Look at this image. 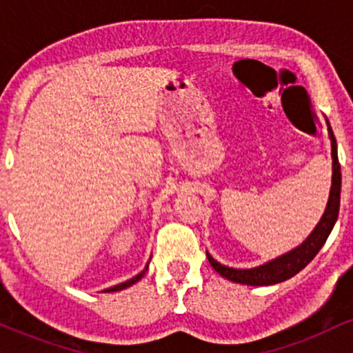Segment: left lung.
I'll return each mask as SVG.
<instances>
[{"instance_id":"obj_1","label":"left lung","mask_w":353,"mask_h":353,"mask_svg":"<svg viewBox=\"0 0 353 353\" xmlns=\"http://www.w3.org/2000/svg\"><path fill=\"white\" fill-rule=\"evenodd\" d=\"M327 129H329V137L332 144L330 196L329 202H327L325 212H323L319 224L315 225V229L312 230L310 236L307 237L301 245L295 247L294 250H290V252L283 254L281 257L267 262V264L254 267V269H232V267L222 265L208 252L210 265L214 267V270H216L217 274H221L222 277H225L228 281L245 283V285H274V283L287 281V279L294 277L295 274L301 272L303 267L309 264L312 259L319 254V250L322 249L323 244H325L327 237L330 236L335 222H337L340 209V189H342V172H340L337 156V141H335L334 131H332L329 121H327Z\"/></svg>"}]
</instances>
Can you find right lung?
Returning <instances> with one entry per match:
<instances>
[{
    "instance_id": "right-lung-1",
    "label": "right lung",
    "mask_w": 353,
    "mask_h": 353,
    "mask_svg": "<svg viewBox=\"0 0 353 353\" xmlns=\"http://www.w3.org/2000/svg\"><path fill=\"white\" fill-rule=\"evenodd\" d=\"M148 267H149V262H148V265L144 267V270H143V272H139V274H137V275H134V277H132V279H129V281H125V282H123V283H117V285H114V287H109V289L104 290V292H117V290L128 289V287H131L132 283H136L137 281H141V279L144 277V274H145V270H148Z\"/></svg>"
}]
</instances>
